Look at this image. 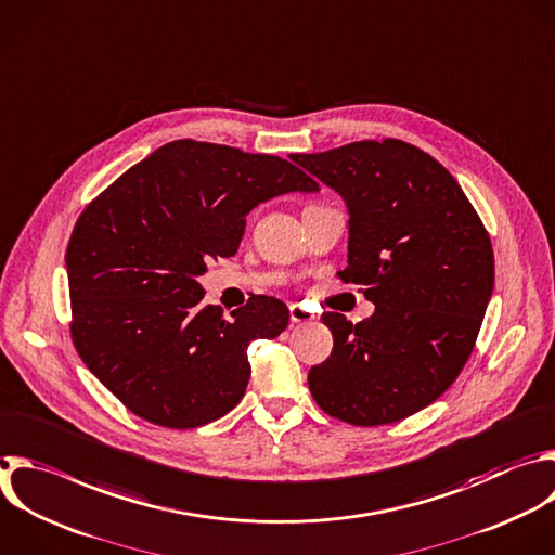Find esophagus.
I'll list each match as a JSON object with an SVG mask.
<instances>
[{"instance_id": "obj_1", "label": "esophagus", "mask_w": 555, "mask_h": 555, "mask_svg": "<svg viewBox=\"0 0 555 555\" xmlns=\"http://www.w3.org/2000/svg\"><path fill=\"white\" fill-rule=\"evenodd\" d=\"M289 320L292 322H311V320H315V313L300 305H289Z\"/></svg>"}]
</instances>
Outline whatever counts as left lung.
<instances>
[{
    "mask_svg": "<svg viewBox=\"0 0 555 555\" xmlns=\"http://www.w3.org/2000/svg\"><path fill=\"white\" fill-rule=\"evenodd\" d=\"M292 160L348 209L341 281L375 313H324L326 361L309 371L315 403L357 427L390 425L431 405L473 352L494 289L490 237L457 180L399 139L354 141Z\"/></svg>",
    "mask_w": 555,
    "mask_h": 555,
    "instance_id": "obj_1",
    "label": "left lung"
}]
</instances>
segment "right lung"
<instances>
[{"instance_id":"obj_1","label":"right lung","mask_w":555,"mask_h":555,"mask_svg":"<svg viewBox=\"0 0 555 555\" xmlns=\"http://www.w3.org/2000/svg\"><path fill=\"white\" fill-rule=\"evenodd\" d=\"M289 192H318V182L281 156L178 139L82 211L65 255L72 337L132 414L194 429L242 401L250 341L285 331L289 311L257 296L224 315L201 302L198 276L237 253L257 205Z\"/></svg>"}]
</instances>
